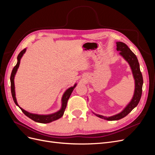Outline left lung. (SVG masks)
Here are the masks:
<instances>
[{"instance_id":"left-lung-1","label":"left lung","mask_w":155,"mask_h":155,"mask_svg":"<svg viewBox=\"0 0 155 155\" xmlns=\"http://www.w3.org/2000/svg\"><path fill=\"white\" fill-rule=\"evenodd\" d=\"M116 46V50L120 51V54L128 62L131 70H132V72L135 81V89L132 100H131L129 104L126 106L125 109L121 112H120L119 114L110 117H106L95 114L99 118L109 121L118 120L124 118L125 116L127 115L134 108L138 105L142 93L143 77L142 72L140 71V64L137 56L130 50V48L127 46V45L122 43V42H117Z\"/></svg>"}]
</instances>
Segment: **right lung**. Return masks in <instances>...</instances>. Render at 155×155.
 <instances>
[{"mask_svg": "<svg viewBox=\"0 0 155 155\" xmlns=\"http://www.w3.org/2000/svg\"><path fill=\"white\" fill-rule=\"evenodd\" d=\"M26 49L25 48L24 50H22L21 52L19 53V54L17 56V63L16 64V65L14 68H13V70L11 74V76H10V81H11V91H12V95L13 97V100L15 102V104L20 108L21 109V110L22 111L23 113H24L26 116L28 117L30 119H31L32 120H34L36 122L38 123H41V124H48V123H50L51 121H55L56 120H58L59 118H61L63 116L64 112L65 110V109L67 107V101L69 99V97L71 95V94L74 90V88L76 87V84H75L74 87H70L69 88H68L67 90L65 91V92L64 93V94L62 97V106H61V109L59 111L55 112L54 114H48V115H40V114H32L30 113V112H27L26 110H25L24 109H22V108H21L19 106H18L17 102V100H16V97H15V85H14V78H15V74L17 71V69L19 67L20 64V61H21V59L22 57L23 54L25 53Z\"/></svg>", "mask_w": 155, "mask_h": 155, "instance_id": "1", "label": "right lung"}]
</instances>
